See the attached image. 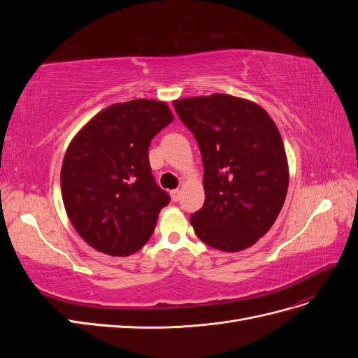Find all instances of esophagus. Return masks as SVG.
I'll return each instance as SVG.
<instances>
[{"mask_svg":"<svg viewBox=\"0 0 358 358\" xmlns=\"http://www.w3.org/2000/svg\"><path fill=\"white\" fill-rule=\"evenodd\" d=\"M170 197H171L173 201H179V199H180V189H173L170 192Z\"/></svg>","mask_w":358,"mask_h":358,"instance_id":"1","label":"esophagus"}]
</instances>
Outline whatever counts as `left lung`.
<instances>
[{
  "mask_svg": "<svg viewBox=\"0 0 358 358\" xmlns=\"http://www.w3.org/2000/svg\"><path fill=\"white\" fill-rule=\"evenodd\" d=\"M173 106L200 146L204 204L189 218L215 249L252 246L276 221L288 191V161L279 129L254 101L227 94L192 96Z\"/></svg>",
  "mask_w": 358,
  "mask_h": 358,
  "instance_id": "8db88e82",
  "label": "left lung"
}]
</instances>
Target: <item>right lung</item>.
I'll list each match as a JSON object with an SVG mask.
<instances>
[{
  "label": "right lung",
  "mask_w": 358,
  "mask_h": 358,
  "mask_svg": "<svg viewBox=\"0 0 358 358\" xmlns=\"http://www.w3.org/2000/svg\"><path fill=\"white\" fill-rule=\"evenodd\" d=\"M173 121L164 101L138 99L96 113L67 148L64 208L82 239L107 255L137 252L170 203L150 175L148 148Z\"/></svg>",
  "instance_id": "right-lung-1"
}]
</instances>
